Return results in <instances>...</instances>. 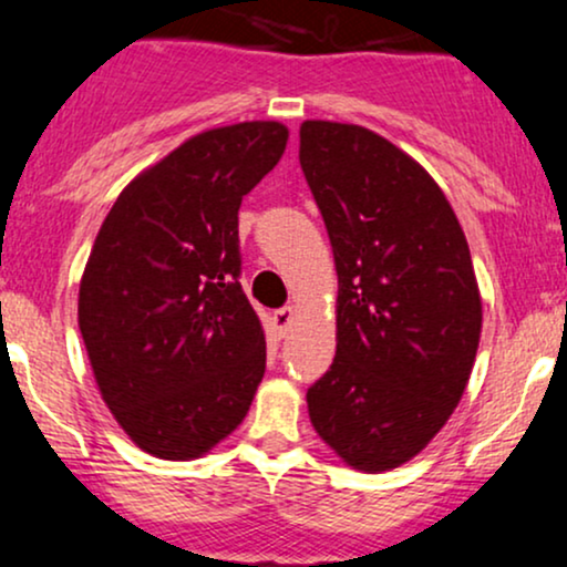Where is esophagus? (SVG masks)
Returning <instances> with one entry per match:
<instances>
[{
  "mask_svg": "<svg viewBox=\"0 0 567 567\" xmlns=\"http://www.w3.org/2000/svg\"><path fill=\"white\" fill-rule=\"evenodd\" d=\"M292 317H296V309H292V306H282V309L275 311V324L279 333H285V330L290 328Z\"/></svg>",
  "mask_w": 567,
  "mask_h": 567,
  "instance_id": "esophagus-1",
  "label": "esophagus"
}]
</instances>
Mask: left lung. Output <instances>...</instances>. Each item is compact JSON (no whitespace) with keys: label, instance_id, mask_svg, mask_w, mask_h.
<instances>
[{"label":"left lung","instance_id":"1","mask_svg":"<svg viewBox=\"0 0 567 567\" xmlns=\"http://www.w3.org/2000/svg\"><path fill=\"white\" fill-rule=\"evenodd\" d=\"M301 171L333 245L336 360L306 392L317 434L349 466L405 464L470 381L483 303L453 207L381 135L303 122Z\"/></svg>","mask_w":567,"mask_h":567}]
</instances>
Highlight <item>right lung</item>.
<instances>
[{"label":"right lung","instance_id":"obj_1","mask_svg":"<svg viewBox=\"0 0 567 567\" xmlns=\"http://www.w3.org/2000/svg\"><path fill=\"white\" fill-rule=\"evenodd\" d=\"M288 143L279 122L194 135L114 202L80 285L97 389L135 445L184 461L243 424L266 370L239 285V205Z\"/></svg>","mask_w":567,"mask_h":567}]
</instances>
